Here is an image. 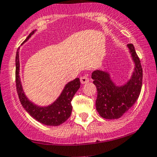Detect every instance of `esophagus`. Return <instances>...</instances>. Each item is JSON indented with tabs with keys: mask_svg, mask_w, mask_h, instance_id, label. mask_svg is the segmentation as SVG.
<instances>
[{
	"mask_svg": "<svg viewBox=\"0 0 157 157\" xmlns=\"http://www.w3.org/2000/svg\"><path fill=\"white\" fill-rule=\"evenodd\" d=\"M80 82H81L82 84H84V83L89 82V78L87 77V76H83V77H80Z\"/></svg>",
	"mask_w": 157,
	"mask_h": 157,
	"instance_id": "obj_1",
	"label": "esophagus"
}]
</instances>
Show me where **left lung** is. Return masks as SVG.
<instances>
[{
    "label": "left lung",
    "instance_id": "1",
    "mask_svg": "<svg viewBox=\"0 0 157 157\" xmlns=\"http://www.w3.org/2000/svg\"><path fill=\"white\" fill-rule=\"evenodd\" d=\"M134 69L127 83L118 86L112 80L109 72L96 70L92 79L97 90L96 109L104 119L115 120L122 117L139 97L142 87L143 69L134 46L127 44Z\"/></svg>",
    "mask_w": 157,
    "mask_h": 157
}]
</instances>
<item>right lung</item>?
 I'll list each match as a JSON object with an SVG mask.
<instances>
[{
  "label": "right lung",
  "mask_w": 157,
  "mask_h": 157,
  "mask_svg": "<svg viewBox=\"0 0 157 157\" xmlns=\"http://www.w3.org/2000/svg\"><path fill=\"white\" fill-rule=\"evenodd\" d=\"M35 32L36 30H33L26 38V40L23 42V44L27 42ZM19 49L20 48H18L17 51L16 60H15V64H16L15 77H16L17 91L23 107L33 119L44 125H60L71 117L72 112L71 100L74 94L80 87V79L76 78L67 83L58 98L51 104L44 106H38L27 98L23 90L21 78H20Z\"/></svg>",
  "instance_id": "add662e5"
}]
</instances>
